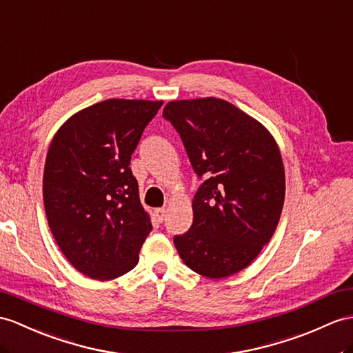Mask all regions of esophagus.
Wrapping results in <instances>:
<instances>
[{
    "mask_svg": "<svg viewBox=\"0 0 353 353\" xmlns=\"http://www.w3.org/2000/svg\"><path fill=\"white\" fill-rule=\"evenodd\" d=\"M154 214H156V219H157V221H163L165 220V217H166V210L165 208H156L154 210Z\"/></svg>",
    "mask_w": 353,
    "mask_h": 353,
    "instance_id": "obj_1",
    "label": "esophagus"
}]
</instances>
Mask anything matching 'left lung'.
Instances as JSON below:
<instances>
[{
	"mask_svg": "<svg viewBox=\"0 0 353 353\" xmlns=\"http://www.w3.org/2000/svg\"><path fill=\"white\" fill-rule=\"evenodd\" d=\"M194 172L205 175L192 201L193 225L174 244L192 271L223 279L250 265L276 230L286 181L268 128L232 103L203 97L169 101Z\"/></svg>",
	"mask_w": 353,
	"mask_h": 353,
	"instance_id": "obj_1",
	"label": "left lung"
}]
</instances>
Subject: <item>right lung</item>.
<instances>
[{
  "instance_id": "add662e5",
  "label": "right lung",
  "mask_w": 353,
  "mask_h": 353,
  "mask_svg": "<svg viewBox=\"0 0 353 353\" xmlns=\"http://www.w3.org/2000/svg\"><path fill=\"white\" fill-rule=\"evenodd\" d=\"M161 100L109 99L76 112L48 150L43 202L50 232L74 268L94 280L132 271L151 232L132 154Z\"/></svg>"
}]
</instances>
